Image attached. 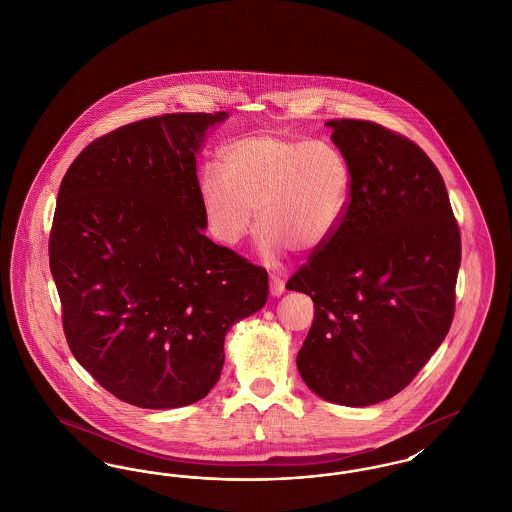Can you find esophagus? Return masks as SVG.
I'll return each mask as SVG.
<instances>
[{"instance_id":"obj_1","label":"esophagus","mask_w":512,"mask_h":512,"mask_svg":"<svg viewBox=\"0 0 512 512\" xmlns=\"http://www.w3.org/2000/svg\"><path fill=\"white\" fill-rule=\"evenodd\" d=\"M286 292V286H284V280L280 276H270V293L274 297H280L282 293Z\"/></svg>"}]
</instances>
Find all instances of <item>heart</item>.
Instances as JSON below:
<instances>
[{
	"mask_svg": "<svg viewBox=\"0 0 512 512\" xmlns=\"http://www.w3.org/2000/svg\"><path fill=\"white\" fill-rule=\"evenodd\" d=\"M351 188L353 171L338 147L280 134L234 140L220 153V171L207 167L199 178L211 234L220 244H240L257 209L268 257L328 244L345 220Z\"/></svg>",
	"mask_w": 512,
	"mask_h": 512,
	"instance_id": "obj_1",
	"label": "heart"
}]
</instances>
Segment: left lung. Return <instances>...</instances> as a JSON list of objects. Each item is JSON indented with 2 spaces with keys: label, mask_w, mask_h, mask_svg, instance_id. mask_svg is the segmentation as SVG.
<instances>
[{
  "label": "left lung",
  "mask_w": 512,
  "mask_h": 512,
  "mask_svg": "<svg viewBox=\"0 0 512 512\" xmlns=\"http://www.w3.org/2000/svg\"><path fill=\"white\" fill-rule=\"evenodd\" d=\"M353 171L338 234L286 288L311 295L297 353L305 384L330 403L368 407L407 388L455 315L461 232L430 157L376 122H326Z\"/></svg>",
  "instance_id": "8db88e82"
}]
</instances>
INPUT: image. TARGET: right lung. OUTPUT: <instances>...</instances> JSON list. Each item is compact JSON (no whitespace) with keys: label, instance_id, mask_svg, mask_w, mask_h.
<instances>
[{"label":"right lung","instance_id":"right-lung-1","mask_svg":"<svg viewBox=\"0 0 512 512\" xmlns=\"http://www.w3.org/2000/svg\"><path fill=\"white\" fill-rule=\"evenodd\" d=\"M220 113L132 122L63 176L49 268L74 359L109 393L176 409L219 382L226 332L268 297L267 270L203 230L195 153Z\"/></svg>","mask_w":512,"mask_h":512}]
</instances>
